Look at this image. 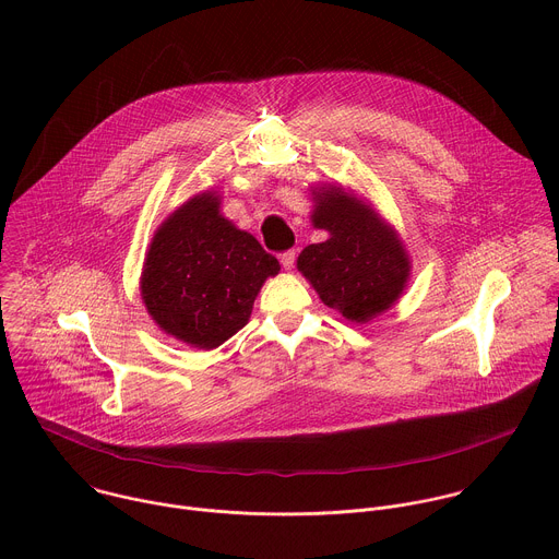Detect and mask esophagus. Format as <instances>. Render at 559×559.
I'll return each mask as SVG.
<instances>
[{
  "instance_id": "obj_1",
  "label": "esophagus",
  "mask_w": 559,
  "mask_h": 559,
  "mask_svg": "<svg viewBox=\"0 0 559 559\" xmlns=\"http://www.w3.org/2000/svg\"><path fill=\"white\" fill-rule=\"evenodd\" d=\"M294 263H296V250H287V252L281 254V265H283L285 270H292Z\"/></svg>"
}]
</instances>
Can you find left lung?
<instances>
[{
  "label": "left lung",
  "instance_id": "1",
  "mask_svg": "<svg viewBox=\"0 0 559 559\" xmlns=\"http://www.w3.org/2000/svg\"><path fill=\"white\" fill-rule=\"evenodd\" d=\"M313 201L311 223L330 238L300 252L298 272L328 307L347 321L367 323L401 298L409 257L395 229L343 188H323Z\"/></svg>",
  "mask_w": 559,
  "mask_h": 559
}]
</instances>
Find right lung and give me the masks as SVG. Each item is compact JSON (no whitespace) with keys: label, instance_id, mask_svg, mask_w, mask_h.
I'll list each match as a JSON object with an SVG mask.
<instances>
[{"label":"right lung","instance_id":"add662e5","mask_svg":"<svg viewBox=\"0 0 559 559\" xmlns=\"http://www.w3.org/2000/svg\"><path fill=\"white\" fill-rule=\"evenodd\" d=\"M218 207L214 192L183 203L154 231L141 272L152 321L199 349H214L243 330L263 283L281 270Z\"/></svg>","mask_w":559,"mask_h":559}]
</instances>
